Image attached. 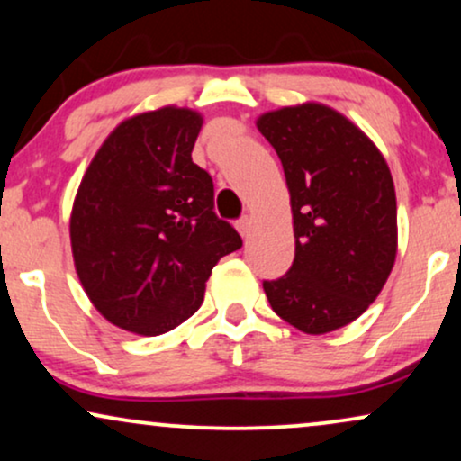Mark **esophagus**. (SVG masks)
<instances>
[{
  "instance_id": "esophagus-1",
  "label": "esophagus",
  "mask_w": 461,
  "mask_h": 461,
  "mask_svg": "<svg viewBox=\"0 0 461 461\" xmlns=\"http://www.w3.org/2000/svg\"><path fill=\"white\" fill-rule=\"evenodd\" d=\"M250 227H253V221H250V217H242L236 223V230L240 231V236L244 238V240H247V238L250 236Z\"/></svg>"
}]
</instances>
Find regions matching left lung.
<instances>
[{
  "label": "left lung",
  "instance_id": "left-lung-1",
  "mask_svg": "<svg viewBox=\"0 0 461 461\" xmlns=\"http://www.w3.org/2000/svg\"><path fill=\"white\" fill-rule=\"evenodd\" d=\"M283 163L294 214L289 272L264 281L272 311L311 336L353 323L387 283L398 253L389 166L345 114L306 102L261 114Z\"/></svg>",
  "mask_w": 461,
  "mask_h": 461
}]
</instances>
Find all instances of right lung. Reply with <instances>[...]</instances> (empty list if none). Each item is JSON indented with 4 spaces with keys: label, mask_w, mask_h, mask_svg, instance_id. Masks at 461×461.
<instances>
[{
    "label": "right lung",
    "mask_w": 461,
    "mask_h": 461,
    "mask_svg": "<svg viewBox=\"0 0 461 461\" xmlns=\"http://www.w3.org/2000/svg\"><path fill=\"white\" fill-rule=\"evenodd\" d=\"M202 123L178 106L130 116L76 191V274L102 317L131 334L159 336L187 321L217 261L242 247L212 211L211 174L191 159Z\"/></svg>",
    "instance_id": "right-lung-1"
}]
</instances>
